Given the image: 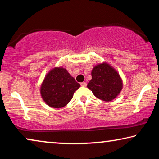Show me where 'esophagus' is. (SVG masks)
Here are the masks:
<instances>
[{
	"label": "esophagus",
	"instance_id": "34e87169",
	"mask_svg": "<svg viewBox=\"0 0 159 159\" xmlns=\"http://www.w3.org/2000/svg\"><path fill=\"white\" fill-rule=\"evenodd\" d=\"M80 85H81L82 87H86L87 83H86L85 82H82V83H80Z\"/></svg>",
	"mask_w": 159,
	"mask_h": 159
}]
</instances>
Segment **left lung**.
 Wrapping results in <instances>:
<instances>
[{
  "label": "left lung",
  "mask_w": 159,
  "mask_h": 159,
  "mask_svg": "<svg viewBox=\"0 0 159 159\" xmlns=\"http://www.w3.org/2000/svg\"><path fill=\"white\" fill-rule=\"evenodd\" d=\"M92 79L87 87L96 98L110 102L119 95L123 88V81L119 74L107 62L98 64L91 71Z\"/></svg>",
  "instance_id": "8db88e82"
}]
</instances>
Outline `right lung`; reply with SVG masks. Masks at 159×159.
Here are the masks:
<instances>
[{"label": "right lung", "instance_id": "right-lung-1", "mask_svg": "<svg viewBox=\"0 0 159 159\" xmlns=\"http://www.w3.org/2000/svg\"><path fill=\"white\" fill-rule=\"evenodd\" d=\"M80 86L65 68L55 67L45 75L40 93L47 105L59 109L71 100L75 91Z\"/></svg>", "mask_w": 159, "mask_h": 159}]
</instances>
